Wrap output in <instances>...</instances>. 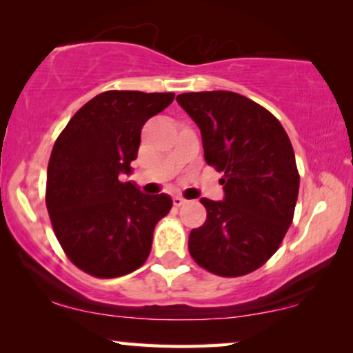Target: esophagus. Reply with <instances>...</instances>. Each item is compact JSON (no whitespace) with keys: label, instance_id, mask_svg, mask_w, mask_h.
Listing matches in <instances>:
<instances>
[{"label":"esophagus","instance_id":"esophagus-1","mask_svg":"<svg viewBox=\"0 0 353 353\" xmlns=\"http://www.w3.org/2000/svg\"><path fill=\"white\" fill-rule=\"evenodd\" d=\"M186 204V199H183L181 196H173V205L175 207H181Z\"/></svg>","mask_w":353,"mask_h":353}]
</instances>
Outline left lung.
<instances>
[{
    "mask_svg": "<svg viewBox=\"0 0 353 353\" xmlns=\"http://www.w3.org/2000/svg\"><path fill=\"white\" fill-rule=\"evenodd\" d=\"M201 130L204 157L223 172V201L202 197L205 223L190 233L191 257L219 276H243L276 252L292 223L299 172L279 120L233 91L176 96Z\"/></svg>",
    "mask_w": 353,
    "mask_h": 353,
    "instance_id": "obj_1",
    "label": "left lung"
}]
</instances>
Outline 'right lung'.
Instances as JSON below:
<instances>
[{
	"label": "right lung",
	"mask_w": 353,
	"mask_h": 353,
	"mask_svg": "<svg viewBox=\"0 0 353 353\" xmlns=\"http://www.w3.org/2000/svg\"><path fill=\"white\" fill-rule=\"evenodd\" d=\"M175 93L104 91L67 123L52 148L46 207L70 262L96 278L134 272L149 257L157 221L172 209L168 194H144L133 181L141 128Z\"/></svg>",
	"instance_id": "obj_1"
}]
</instances>
